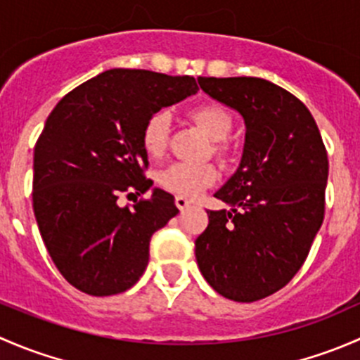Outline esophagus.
I'll return each instance as SVG.
<instances>
[{
    "label": "esophagus",
    "instance_id": "34e87169",
    "mask_svg": "<svg viewBox=\"0 0 360 360\" xmlns=\"http://www.w3.org/2000/svg\"><path fill=\"white\" fill-rule=\"evenodd\" d=\"M174 202H176V207L179 210H188L191 207V202L188 200L186 197H181V195H177L176 200H174Z\"/></svg>",
    "mask_w": 360,
    "mask_h": 360
}]
</instances>
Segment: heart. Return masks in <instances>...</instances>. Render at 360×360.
<instances>
[{"instance_id": "heart-1", "label": "heart", "mask_w": 360, "mask_h": 360, "mask_svg": "<svg viewBox=\"0 0 360 360\" xmlns=\"http://www.w3.org/2000/svg\"><path fill=\"white\" fill-rule=\"evenodd\" d=\"M191 120L200 130L214 141V151L217 155L226 153L224 141L231 130V118L223 108L216 104H202L190 112ZM170 115L167 111H157L146 120L141 132V143L150 157H160L165 151L169 141ZM217 179V172L212 165H193V163L176 162L158 174L160 186L181 197H197L205 188L212 186Z\"/></svg>"}]
</instances>
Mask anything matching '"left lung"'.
Here are the masks:
<instances>
[{
  "instance_id": "1",
  "label": "left lung",
  "mask_w": 360,
  "mask_h": 360,
  "mask_svg": "<svg viewBox=\"0 0 360 360\" xmlns=\"http://www.w3.org/2000/svg\"><path fill=\"white\" fill-rule=\"evenodd\" d=\"M207 96L244 118L233 176L214 193L231 209L209 210L195 240L203 278L228 300L252 303L284 288L324 221L329 162L308 108L263 78H198Z\"/></svg>"
}]
</instances>
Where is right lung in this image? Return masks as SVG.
<instances>
[{
  "mask_svg": "<svg viewBox=\"0 0 360 360\" xmlns=\"http://www.w3.org/2000/svg\"><path fill=\"white\" fill-rule=\"evenodd\" d=\"M197 92L193 76L110 69L71 90L46 118L34 146L32 209L57 270L82 292H123L146 270L151 235L179 210L160 188L132 209L118 198L153 186L144 177L146 120Z\"/></svg>",
  "mask_w": 360,
  "mask_h": 360,
  "instance_id": "right-lung-1",
  "label": "right lung"
}]
</instances>
